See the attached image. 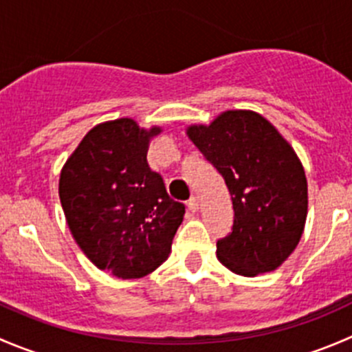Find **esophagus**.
Returning <instances> with one entry per match:
<instances>
[{"label":"esophagus","mask_w":352,"mask_h":352,"mask_svg":"<svg viewBox=\"0 0 352 352\" xmlns=\"http://www.w3.org/2000/svg\"><path fill=\"white\" fill-rule=\"evenodd\" d=\"M187 208H189V211L196 212L197 209H199V201H197V197H190L189 201H187Z\"/></svg>","instance_id":"1"}]
</instances>
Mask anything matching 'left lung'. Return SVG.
Listing matches in <instances>:
<instances>
[{"label": "left lung", "mask_w": 352, "mask_h": 352, "mask_svg": "<svg viewBox=\"0 0 352 352\" xmlns=\"http://www.w3.org/2000/svg\"><path fill=\"white\" fill-rule=\"evenodd\" d=\"M187 134L232 194L233 226L216 243L218 261L247 278L278 269L296 248L307 219V177L293 148L250 110H228Z\"/></svg>", "instance_id": "1"}]
</instances>
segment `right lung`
<instances>
[{
    "label": "right lung",
    "mask_w": 352,
    "mask_h": 352,
    "mask_svg": "<svg viewBox=\"0 0 352 352\" xmlns=\"http://www.w3.org/2000/svg\"><path fill=\"white\" fill-rule=\"evenodd\" d=\"M158 133L133 119L98 124L59 179L71 235L98 269L120 279L143 278L166 261L186 212L148 166L150 138Z\"/></svg>",
    "instance_id": "right-lung-1"
}]
</instances>
